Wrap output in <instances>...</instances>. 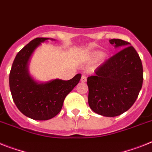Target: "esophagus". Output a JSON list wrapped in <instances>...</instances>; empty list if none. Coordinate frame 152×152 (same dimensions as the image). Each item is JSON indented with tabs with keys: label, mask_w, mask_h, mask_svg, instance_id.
I'll return each instance as SVG.
<instances>
[{
	"label": "esophagus",
	"mask_w": 152,
	"mask_h": 152,
	"mask_svg": "<svg viewBox=\"0 0 152 152\" xmlns=\"http://www.w3.org/2000/svg\"><path fill=\"white\" fill-rule=\"evenodd\" d=\"M86 80H87V79H86V76H84V75H83L82 77H81V81L83 83H85V82H86Z\"/></svg>",
	"instance_id": "34e87169"
}]
</instances>
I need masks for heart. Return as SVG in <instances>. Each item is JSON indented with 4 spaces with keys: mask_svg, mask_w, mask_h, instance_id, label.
<instances>
[{
    "mask_svg": "<svg viewBox=\"0 0 152 152\" xmlns=\"http://www.w3.org/2000/svg\"><path fill=\"white\" fill-rule=\"evenodd\" d=\"M100 56H102V53L100 52H94V55H93V57H94V58H100Z\"/></svg>",
    "mask_w": 152,
    "mask_h": 152,
    "instance_id": "1",
    "label": "heart"
}]
</instances>
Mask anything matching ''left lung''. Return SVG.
<instances>
[{"mask_svg":"<svg viewBox=\"0 0 152 152\" xmlns=\"http://www.w3.org/2000/svg\"><path fill=\"white\" fill-rule=\"evenodd\" d=\"M110 43L122 49L87 78L88 103L95 113L116 117L128 110L137 100L143 83V66L131 43L116 39Z\"/></svg>","mask_w":152,"mask_h":152,"instance_id":"obj_1","label":"left lung"}]
</instances>
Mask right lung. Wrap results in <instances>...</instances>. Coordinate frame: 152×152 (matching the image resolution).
<instances>
[{"mask_svg":"<svg viewBox=\"0 0 152 152\" xmlns=\"http://www.w3.org/2000/svg\"><path fill=\"white\" fill-rule=\"evenodd\" d=\"M48 38H36L17 54L9 75L11 96L18 109L26 117L37 121H46L56 116L65 98L80 82L81 74L69 80L56 79L41 83L28 72V61L33 52ZM52 40L53 39H52Z\"/></svg>","mask_w":152,"mask_h":152,"instance_id":"1","label":"right lung"}]
</instances>
